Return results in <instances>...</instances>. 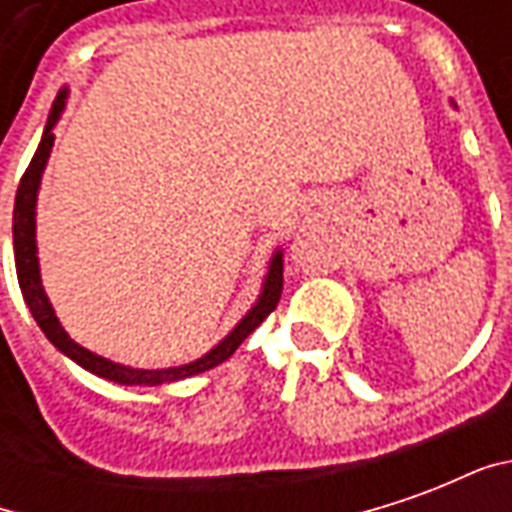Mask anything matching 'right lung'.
<instances>
[{
  "label": "right lung",
  "mask_w": 512,
  "mask_h": 512,
  "mask_svg": "<svg viewBox=\"0 0 512 512\" xmlns=\"http://www.w3.org/2000/svg\"><path fill=\"white\" fill-rule=\"evenodd\" d=\"M65 98H68V87H62L57 101L51 106L49 123L43 128V136H40V145L35 150V156L29 161L24 178L18 183L16 191V208H13V252H16V274L18 285H21V293H24V301H27L32 318L38 321L40 332L46 334L49 340L60 354H65L68 359H73L76 365L84 367L87 373L93 376H101L106 381H115V384L123 386H161V384H175V381H183V378L200 376L211 367L222 365L224 359H230L235 354V348L244 343L249 334L255 332L260 323L266 321L271 312L277 310V301L282 296V249H277L271 260H268L266 279H263V288H260V296L249 307L241 321L235 323L233 332L227 334L224 340L213 345L211 351L200 359H194L189 365L178 367H161V370H142V367H128L120 365V362H112L106 356H98L93 351H87L84 345H79L76 340H71V334L62 329L57 312L51 307L49 296L43 290V282H40V260H38V238H35V230H38V191L40 180H43V169L49 164L51 147H54V126L60 123L62 109H65Z\"/></svg>",
  "instance_id": "add662e5"
}]
</instances>
